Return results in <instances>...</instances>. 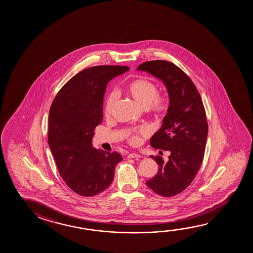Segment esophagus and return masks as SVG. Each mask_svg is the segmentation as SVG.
<instances>
[{"label": "esophagus", "instance_id": "esophagus-1", "mask_svg": "<svg viewBox=\"0 0 253 253\" xmlns=\"http://www.w3.org/2000/svg\"><path fill=\"white\" fill-rule=\"evenodd\" d=\"M127 157H128V159H130V158H137V159H138V158H140L141 156L139 154H137V153H128Z\"/></svg>", "mask_w": 253, "mask_h": 253}]
</instances>
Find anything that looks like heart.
Instances as JSON below:
<instances>
[{
  "label": "heart",
  "instance_id": "obj_1",
  "mask_svg": "<svg viewBox=\"0 0 253 253\" xmlns=\"http://www.w3.org/2000/svg\"><path fill=\"white\" fill-rule=\"evenodd\" d=\"M125 91L143 108H147L155 115H162L169 108V100L165 96L159 95L158 87L155 84L147 79H137L126 86ZM117 102L116 92L108 94L104 105L105 116H111ZM128 142L131 145H138L142 137L149 135V129L146 127H139L129 129L128 132Z\"/></svg>",
  "mask_w": 253,
  "mask_h": 253
}]
</instances>
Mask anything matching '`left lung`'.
I'll return each mask as SVG.
<instances>
[{"label": "left lung", "instance_id": "obj_1", "mask_svg": "<svg viewBox=\"0 0 253 253\" xmlns=\"http://www.w3.org/2000/svg\"><path fill=\"white\" fill-rule=\"evenodd\" d=\"M137 70L161 79L169 96L162 127L150 140L153 148L169 153V161L151 155L159 171L146 185L160 196L173 197L191 184L203 162L208 133L206 110L197 87L174 63L155 60Z\"/></svg>", "mask_w": 253, "mask_h": 253}]
</instances>
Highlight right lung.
<instances>
[{
  "label": "right lung",
  "instance_id": "1",
  "mask_svg": "<svg viewBox=\"0 0 253 253\" xmlns=\"http://www.w3.org/2000/svg\"><path fill=\"white\" fill-rule=\"evenodd\" d=\"M129 68L91 67L70 79L55 96L48 117V145L63 181L84 197L110 186L120 153L92 147L94 129L102 123L108 82Z\"/></svg>",
  "mask_w": 253,
  "mask_h": 253
}]
</instances>
